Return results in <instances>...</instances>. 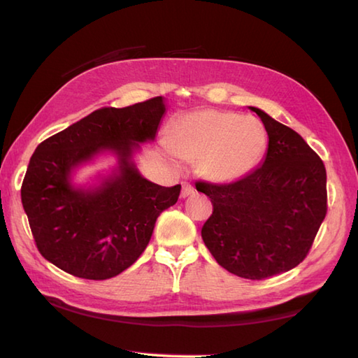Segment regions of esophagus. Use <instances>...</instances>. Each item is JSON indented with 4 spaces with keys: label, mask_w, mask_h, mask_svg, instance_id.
<instances>
[{
    "label": "esophagus",
    "mask_w": 358,
    "mask_h": 358,
    "mask_svg": "<svg viewBox=\"0 0 358 358\" xmlns=\"http://www.w3.org/2000/svg\"><path fill=\"white\" fill-rule=\"evenodd\" d=\"M195 194V189H194V186H191V185H187V183H185L183 185V189H181V199H187V196H191V195H194Z\"/></svg>",
    "instance_id": "34e87169"
}]
</instances>
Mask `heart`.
<instances>
[{"mask_svg":"<svg viewBox=\"0 0 358 358\" xmlns=\"http://www.w3.org/2000/svg\"><path fill=\"white\" fill-rule=\"evenodd\" d=\"M167 148L214 183L238 181L257 169L268 149L260 120L235 112L196 109L173 120Z\"/></svg>","mask_w":358,"mask_h":358,"instance_id":"1","label":"heart"}]
</instances>
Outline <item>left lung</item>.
<instances>
[{
    "mask_svg": "<svg viewBox=\"0 0 358 358\" xmlns=\"http://www.w3.org/2000/svg\"><path fill=\"white\" fill-rule=\"evenodd\" d=\"M249 109L268 132L263 163L235 183L195 186L214 204L201 237L217 263L238 277L263 280L305 260L326 215V169L291 127Z\"/></svg>",
    "mask_w": 358,
    "mask_h": 358,
    "instance_id": "left-lung-1",
    "label": "left lung"
}]
</instances>
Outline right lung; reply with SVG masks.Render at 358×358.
Wrapping results in <instances>:
<instances>
[{
	"label": "right lung",
	"mask_w": 358,
	"mask_h": 358,
	"mask_svg": "<svg viewBox=\"0 0 358 358\" xmlns=\"http://www.w3.org/2000/svg\"><path fill=\"white\" fill-rule=\"evenodd\" d=\"M166 113L163 96L103 108L38 144L21 186L36 248L75 277L106 280L132 266L149 245L158 215L178 200L140 173L135 155L155 140ZM112 155L116 166L77 185L80 166Z\"/></svg>",
	"instance_id": "add662e5"
}]
</instances>
